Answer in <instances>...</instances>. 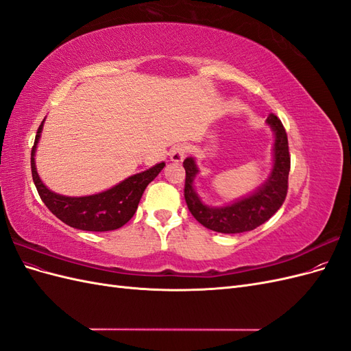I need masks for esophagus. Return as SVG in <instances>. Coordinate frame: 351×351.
<instances>
[{"label":"esophagus","instance_id":"1","mask_svg":"<svg viewBox=\"0 0 351 351\" xmlns=\"http://www.w3.org/2000/svg\"><path fill=\"white\" fill-rule=\"evenodd\" d=\"M187 152H189V146L184 143H178L171 147V151H169V158H171V161L174 162H180L183 161Z\"/></svg>","mask_w":351,"mask_h":351}]
</instances>
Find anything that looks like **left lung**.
<instances>
[{
    "instance_id": "left-lung-1",
    "label": "left lung",
    "mask_w": 351,
    "mask_h": 351,
    "mask_svg": "<svg viewBox=\"0 0 351 351\" xmlns=\"http://www.w3.org/2000/svg\"><path fill=\"white\" fill-rule=\"evenodd\" d=\"M267 121L275 133V164L268 182L249 197L237 200L224 208H209L204 205L193 190V178L197 174L196 164L193 158L184 159V199L189 210L204 227L212 231L224 232V234L250 231L268 221L284 204L287 192H289V139H287L285 129L277 115L269 114Z\"/></svg>"
}]
</instances>
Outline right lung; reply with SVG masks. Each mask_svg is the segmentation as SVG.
Listing matches in <instances>:
<instances>
[{
  "instance_id": "1",
  "label": "right lung",
  "mask_w": 351,
  "mask_h": 351,
  "mask_svg": "<svg viewBox=\"0 0 351 351\" xmlns=\"http://www.w3.org/2000/svg\"><path fill=\"white\" fill-rule=\"evenodd\" d=\"M40 123L36 132L35 143L30 154V168L34 183L45 206L64 224L83 231H111L123 227L129 221L139 205L146 186L161 173L164 162L146 169L143 173L125 178L120 184L98 195L84 197H69L57 195L44 186L36 173L35 149L42 132Z\"/></svg>"
}]
</instances>
